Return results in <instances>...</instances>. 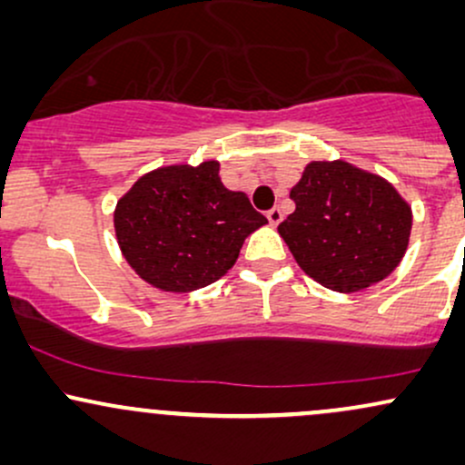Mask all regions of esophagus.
<instances>
[{"mask_svg": "<svg viewBox=\"0 0 465 465\" xmlns=\"http://www.w3.org/2000/svg\"><path fill=\"white\" fill-rule=\"evenodd\" d=\"M266 218H269V223H271V225H280V223H282V218H284V214H282V210H280V207H273V210H269V212H266Z\"/></svg>", "mask_w": 465, "mask_h": 465, "instance_id": "obj_1", "label": "esophagus"}]
</instances>
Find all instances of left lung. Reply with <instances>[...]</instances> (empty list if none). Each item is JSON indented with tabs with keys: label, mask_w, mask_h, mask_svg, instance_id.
I'll use <instances>...</instances> for the list:
<instances>
[{
	"label": "left lung",
	"mask_w": 465,
	"mask_h": 465,
	"mask_svg": "<svg viewBox=\"0 0 465 465\" xmlns=\"http://www.w3.org/2000/svg\"><path fill=\"white\" fill-rule=\"evenodd\" d=\"M291 199L295 212L277 232L303 273L322 286L362 291L402 262L413 212L381 174L345 159L311 162L291 188Z\"/></svg>",
	"instance_id": "left-lung-1"
}]
</instances>
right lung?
Wrapping results in <instances>:
<instances>
[{"label": "right lung", "mask_w": 465, "mask_h": 465, "mask_svg": "<svg viewBox=\"0 0 465 465\" xmlns=\"http://www.w3.org/2000/svg\"><path fill=\"white\" fill-rule=\"evenodd\" d=\"M221 163H170L133 183L114 212L122 255L163 292L214 284L236 264L244 240L266 225L244 192L223 185Z\"/></svg>", "instance_id": "1"}]
</instances>
